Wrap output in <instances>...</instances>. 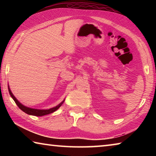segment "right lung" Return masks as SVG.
<instances>
[{"label":"right lung","mask_w":156,"mask_h":156,"mask_svg":"<svg viewBox=\"0 0 156 156\" xmlns=\"http://www.w3.org/2000/svg\"><path fill=\"white\" fill-rule=\"evenodd\" d=\"M8 90H9V93L10 94V96L13 98V100H14V102H16V104L18 105V107L20 108V109L24 112L25 113H27V114L29 115H35V116H43V115H45L47 114H49V113H51L53 112H56V110H58L60 107V106L63 104V102L65 101V99L62 100V101L60 102V104H58L57 106L50 108L49 109H33V108H30L28 107H26L25 105H23V104H21L20 102L18 101V100L16 98V97L14 96V94H12V92L11 91V89L9 88V86L8 84Z\"/></svg>","instance_id":"1"}]
</instances>
